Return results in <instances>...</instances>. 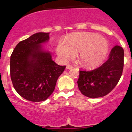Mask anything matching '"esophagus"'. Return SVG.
<instances>
[{
	"mask_svg": "<svg viewBox=\"0 0 132 132\" xmlns=\"http://www.w3.org/2000/svg\"><path fill=\"white\" fill-rule=\"evenodd\" d=\"M71 68H73V66L71 65H67L66 66V69L69 70V69H71Z\"/></svg>",
	"mask_w": 132,
	"mask_h": 132,
	"instance_id": "34e87169",
	"label": "esophagus"
}]
</instances>
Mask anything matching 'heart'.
<instances>
[{"mask_svg": "<svg viewBox=\"0 0 132 132\" xmlns=\"http://www.w3.org/2000/svg\"><path fill=\"white\" fill-rule=\"evenodd\" d=\"M58 56L64 61L75 57L79 52V61L86 68H94L103 62L109 51L105 38L91 32H75L67 37V43L59 40L56 47Z\"/></svg>", "mask_w": 132, "mask_h": 132, "instance_id": "heart-1", "label": "heart"}]
</instances>
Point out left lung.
<instances>
[{"label":"left lung","instance_id":"1","mask_svg":"<svg viewBox=\"0 0 132 132\" xmlns=\"http://www.w3.org/2000/svg\"><path fill=\"white\" fill-rule=\"evenodd\" d=\"M124 67V50L115 46L109 59L102 66L92 71H80L77 80L81 93L89 98H98L109 94L121 77Z\"/></svg>","mask_w":132,"mask_h":132}]
</instances>
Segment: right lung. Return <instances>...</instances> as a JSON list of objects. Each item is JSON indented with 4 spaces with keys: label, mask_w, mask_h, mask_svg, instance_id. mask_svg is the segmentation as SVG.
Wrapping results in <instances>:
<instances>
[{
    "label": "right lung",
    "mask_w": 132,
    "mask_h": 132,
    "mask_svg": "<svg viewBox=\"0 0 132 132\" xmlns=\"http://www.w3.org/2000/svg\"><path fill=\"white\" fill-rule=\"evenodd\" d=\"M49 33L38 32L21 41L10 58L11 78L18 94L34 102L46 100L53 93L57 80L65 66L52 60L51 53L43 44Z\"/></svg>",
    "instance_id": "right-lung-1"
}]
</instances>
